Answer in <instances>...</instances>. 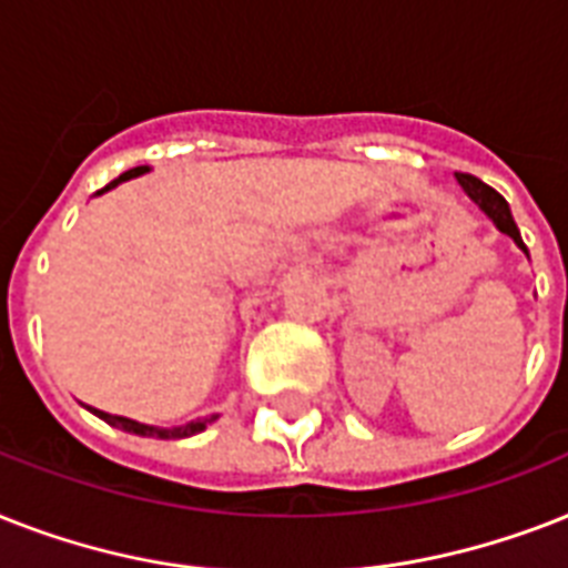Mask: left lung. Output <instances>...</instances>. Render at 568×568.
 <instances>
[{
  "instance_id": "obj_1",
  "label": "left lung",
  "mask_w": 568,
  "mask_h": 568,
  "mask_svg": "<svg viewBox=\"0 0 568 568\" xmlns=\"http://www.w3.org/2000/svg\"><path fill=\"white\" fill-rule=\"evenodd\" d=\"M455 178H458L460 189H464V192H467V195H469V201H473V204H478V210H481L484 215H487V219H490L493 224L499 227V233H505V236L514 239L516 247L528 253V247H525L523 236H519V227H516L514 215H510L508 201H505V197H501L499 192H496V189L487 186L484 180L473 178V174L458 172V174H455Z\"/></svg>"
}]
</instances>
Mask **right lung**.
<instances>
[{"label": "right lung", "instance_id": "obj_1", "mask_svg": "<svg viewBox=\"0 0 568 568\" xmlns=\"http://www.w3.org/2000/svg\"><path fill=\"white\" fill-rule=\"evenodd\" d=\"M145 172H149V165H136V169H131V172H124V174H119L116 180H110L108 186L101 189V192H108V189L119 186L122 180L140 178V174H145ZM101 192H99V195H101ZM90 412L95 414V417L104 419V423H110V426H119L122 432H131V435H140V437H160V440H178V437H192V435H197V432H204L212 419H219V414H212V417L192 419V423H186V426L160 428V426H145V423H136V419H128V417H113V414L99 412V408H90Z\"/></svg>", "mask_w": 568, "mask_h": 568}]
</instances>
